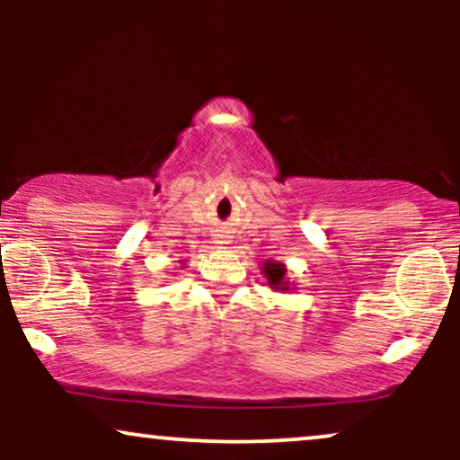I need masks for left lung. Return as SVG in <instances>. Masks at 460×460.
<instances>
[{
    "mask_svg": "<svg viewBox=\"0 0 460 460\" xmlns=\"http://www.w3.org/2000/svg\"><path fill=\"white\" fill-rule=\"evenodd\" d=\"M263 274L268 277V281H270V285H274V288L279 289H288L283 283V277H285V268L281 266V263H266V268H263Z\"/></svg>",
    "mask_w": 460,
    "mask_h": 460,
    "instance_id": "obj_1",
    "label": "left lung"
}]
</instances>
